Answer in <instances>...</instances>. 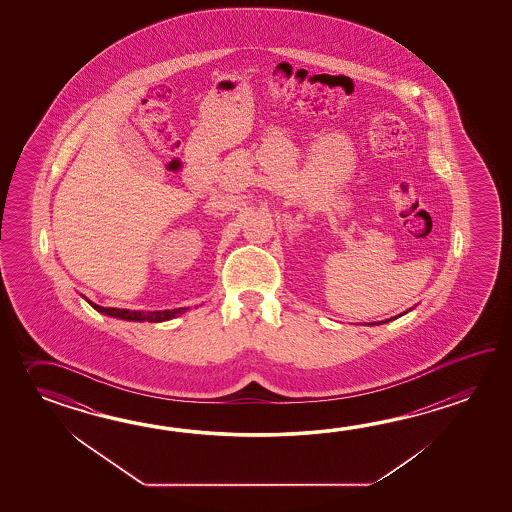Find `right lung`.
<instances>
[{"mask_svg":"<svg viewBox=\"0 0 512 512\" xmlns=\"http://www.w3.org/2000/svg\"><path fill=\"white\" fill-rule=\"evenodd\" d=\"M89 302V300H87ZM91 304V302H89ZM97 311L104 313V315L115 316V318H122V320H131V322H164L170 320L177 315H183L188 311V307H179V309H172V311H130V309H117V307H100L97 304H91Z\"/></svg>","mask_w":512,"mask_h":512,"instance_id":"1","label":"right lung"}]
</instances>
